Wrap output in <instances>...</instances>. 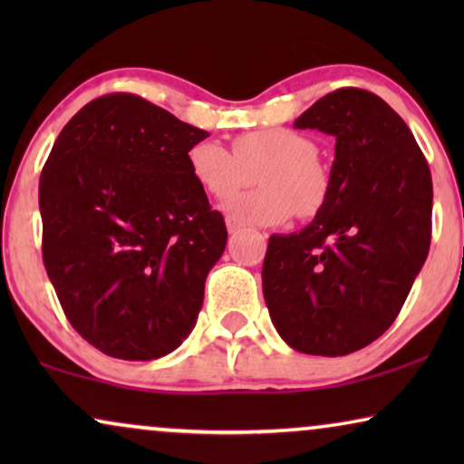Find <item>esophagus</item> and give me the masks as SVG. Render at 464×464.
<instances>
[{
	"label": "esophagus",
	"mask_w": 464,
	"mask_h": 464,
	"mask_svg": "<svg viewBox=\"0 0 464 464\" xmlns=\"http://www.w3.org/2000/svg\"><path fill=\"white\" fill-rule=\"evenodd\" d=\"M226 227H227V232H230V234H237L238 230H243V224H240L238 219H234V218H230V215H227Z\"/></svg>",
	"instance_id": "obj_1"
}]
</instances>
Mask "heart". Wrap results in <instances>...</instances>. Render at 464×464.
Returning a JSON list of instances; mask_svg holds the SVG:
<instances>
[{"label": "heart", "mask_w": 464, "mask_h": 464, "mask_svg": "<svg viewBox=\"0 0 464 464\" xmlns=\"http://www.w3.org/2000/svg\"><path fill=\"white\" fill-rule=\"evenodd\" d=\"M192 179L211 198L224 200L257 173L262 188L238 194L224 205L230 218L257 226H276L297 213L313 218L329 196V173L316 145L304 132L283 126L246 130L234 137L232 151L213 139L188 151Z\"/></svg>", "instance_id": "b5f03b06"}]
</instances>
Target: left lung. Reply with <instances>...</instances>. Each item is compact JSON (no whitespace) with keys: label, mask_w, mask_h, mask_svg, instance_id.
Listing matches in <instances>:
<instances>
[{"label":"left lung","mask_w":464,"mask_h":464,"mask_svg":"<svg viewBox=\"0 0 464 464\" xmlns=\"http://www.w3.org/2000/svg\"><path fill=\"white\" fill-rule=\"evenodd\" d=\"M295 129L334 135L335 160L314 219L268 240L266 306L291 348L342 357L397 319L429 256L433 181L408 124L363 88L325 94Z\"/></svg>","instance_id":"8db88e82"}]
</instances>
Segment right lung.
<instances>
[{"label":"right lung","instance_id":"obj_1","mask_svg":"<svg viewBox=\"0 0 464 464\" xmlns=\"http://www.w3.org/2000/svg\"><path fill=\"white\" fill-rule=\"evenodd\" d=\"M205 137L113 92L69 120L44 164V266L72 327L110 357L160 359L196 325L227 240L188 167Z\"/></svg>","mask_w":464,"mask_h":464}]
</instances>
